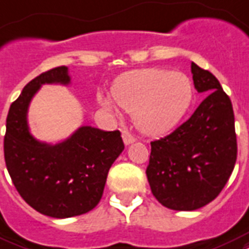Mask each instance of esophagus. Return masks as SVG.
<instances>
[{"mask_svg": "<svg viewBox=\"0 0 249 249\" xmlns=\"http://www.w3.org/2000/svg\"><path fill=\"white\" fill-rule=\"evenodd\" d=\"M121 137H123V141H124V143L126 146L130 145V143H133V142L136 141V138L133 137L132 134H130V133H129V132H126V130H124V132H123V134H121Z\"/></svg>", "mask_w": 249, "mask_h": 249, "instance_id": "esophagus-1", "label": "esophagus"}]
</instances>
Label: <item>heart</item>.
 <instances>
[{
	"label": "heart",
	"mask_w": 249,
	"mask_h": 249,
	"mask_svg": "<svg viewBox=\"0 0 249 249\" xmlns=\"http://www.w3.org/2000/svg\"><path fill=\"white\" fill-rule=\"evenodd\" d=\"M112 98L98 94L106 111L117 115V107L132 112L136 128L146 136H162L179 123L193 99L191 79L167 69L133 70L112 86Z\"/></svg>",
	"instance_id": "obj_1"
}]
</instances>
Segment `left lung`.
I'll use <instances>...</instances> for the list:
<instances>
[{"instance_id":"8db88e82","label":"left lung","mask_w":249,"mask_h":249,"mask_svg":"<svg viewBox=\"0 0 249 249\" xmlns=\"http://www.w3.org/2000/svg\"><path fill=\"white\" fill-rule=\"evenodd\" d=\"M191 69L195 89L206 98L176 130L151 142L146 170L155 198L179 212L212 202L230 178L238 153L230 98L210 71L195 62Z\"/></svg>"}]
</instances>
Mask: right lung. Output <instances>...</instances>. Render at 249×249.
Masks as SVG:
<instances>
[{
	"instance_id": "1",
	"label": "right lung",
	"mask_w": 249,
	"mask_h": 249,
	"mask_svg": "<svg viewBox=\"0 0 249 249\" xmlns=\"http://www.w3.org/2000/svg\"><path fill=\"white\" fill-rule=\"evenodd\" d=\"M71 82L69 69L58 66L28 82L10 106L3 140L5 162L17 191L36 212L70 218L99 204L108 171L124 150L120 132L83 125L64 141L36 140L28 126V108L43 85Z\"/></svg>"
}]
</instances>
